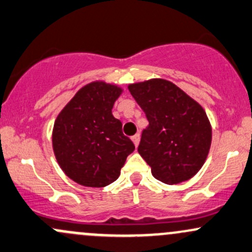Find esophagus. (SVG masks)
Listing matches in <instances>:
<instances>
[{
    "label": "esophagus",
    "mask_w": 252,
    "mask_h": 252,
    "mask_svg": "<svg viewBox=\"0 0 252 252\" xmlns=\"http://www.w3.org/2000/svg\"><path fill=\"white\" fill-rule=\"evenodd\" d=\"M131 139H132V142L134 143V145H136V147H138V144H139V140H140V134L139 133L134 134V136L132 137Z\"/></svg>",
    "instance_id": "esophagus-1"
}]
</instances>
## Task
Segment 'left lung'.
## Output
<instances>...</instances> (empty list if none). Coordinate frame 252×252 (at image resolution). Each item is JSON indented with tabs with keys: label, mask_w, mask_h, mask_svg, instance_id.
<instances>
[{
	"label": "left lung",
	"mask_w": 252,
	"mask_h": 252,
	"mask_svg": "<svg viewBox=\"0 0 252 252\" xmlns=\"http://www.w3.org/2000/svg\"><path fill=\"white\" fill-rule=\"evenodd\" d=\"M128 90L147 115L138 153L156 179L179 184L191 179L205 162L212 126L204 109L164 79L131 84Z\"/></svg>",
	"instance_id": "left-lung-1"
}]
</instances>
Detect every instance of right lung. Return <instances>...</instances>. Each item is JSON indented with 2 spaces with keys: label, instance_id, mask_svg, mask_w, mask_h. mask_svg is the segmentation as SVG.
I'll return each instance as SVG.
<instances>
[{
  "label": "right lung",
  "instance_id": "obj_1",
  "mask_svg": "<svg viewBox=\"0 0 252 252\" xmlns=\"http://www.w3.org/2000/svg\"><path fill=\"white\" fill-rule=\"evenodd\" d=\"M123 90L94 82L80 89L56 118L53 149L64 174L83 186L104 188L115 181L133 153L134 144L123 133L112 114Z\"/></svg>",
  "mask_w": 252,
  "mask_h": 252
}]
</instances>
